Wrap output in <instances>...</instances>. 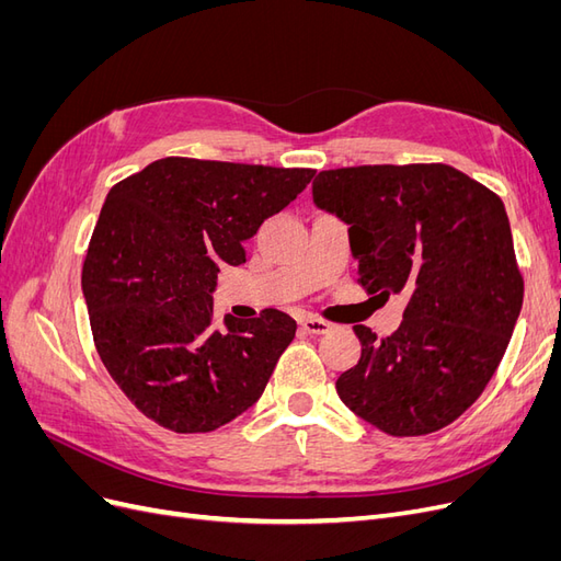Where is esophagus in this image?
<instances>
[{
	"mask_svg": "<svg viewBox=\"0 0 561 561\" xmlns=\"http://www.w3.org/2000/svg\"><path fill=\"white\" fill-rule=\"evenodd\" d=\"M301 330L307 332V334H328L330 332V322H325V320H320V318H304L301 322Z\"/></svg>",
	"mask_w": 561,
	"mask_h": 561,
	"instance_id": "34e87169",
	"label": "esophagus"
}]
</instances>
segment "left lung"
I'll return each mask as SVG.
<instances>
[{
  "instance_id": "1",
  "label": "left lung",
  "mask_w": 561,
  "mask_h": 561,
  "mask_svg": "<svg viewBox=\"0 0 561 561\" xmlns=\"http://www.w3.org/2000/svg\"><path fill=\"white\" fill-rule=\"evenodd\" d=\"M311 190L316 208L348 227L365 290L407 299L381 342L353 328L363 353L336 379L339 398L396 437L449 426L494 377L522 311L503 201L445 163L339 168Z\"/></svg>"
}]
</instances>
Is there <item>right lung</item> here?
Returning a JSON list of instances; mask_svg holds the SVG:
<instances>
[{"instance_id": "1", "label": "right lung", "mask_w": 561, "mask_h": 561, "mask_svg": "<svg viewBox=\"0 0 561 561\" xmlns=\"http://www.w3.org/2000/svg\"><path fill=\"white\" fill-rule=\"evenodd\" d=\"M316 171L168 157L112 186L81 271L100 360L173 433H210L264 393L297 322L276 309L215 328L219 266Z\"/></svg>"}]
</instances>
